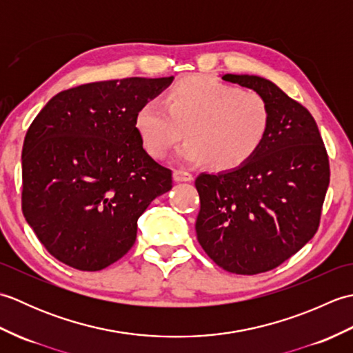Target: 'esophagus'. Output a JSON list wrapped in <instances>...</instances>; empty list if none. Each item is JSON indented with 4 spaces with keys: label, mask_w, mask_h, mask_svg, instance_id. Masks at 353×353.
Listing matches in <instances>:
<instances>
[{
    "label": "esophagus",
    "mask_w": 353,
    "mask_h": 353,
    "mask_svg": "<svg viewBox=\"0 0 353 353\" xmlns=\"http://www.w3.org/2000/svg\"><path fill=\"white\" fill-rule=\"evenodd\" d=\"M172 177H174L176 182H191L192 174L186 170H174L172 172Z\"/></svg>",
    "instance_id": "1"
}]
</instances>
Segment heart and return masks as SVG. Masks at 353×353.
<instances>
[{
	"label": "heart",
	"mask_w": 353,
	"mask_h": 353,
	"mask_svg": "<svg viewBox=\"0 0 353 353\" xmlns=\"http://www.w3.org/2000/svg\"><path fill=\"white\" fill-rule=\"evenodd\" d=\"M272 124L268 101L258 92L209 76H190L172 85L163 108L148 100L134 115L145 152L162 159L181 138L185 162H208L215 171H232L258 153Z\"/></svg>",
	"instance_id": "b5f03b06"
}]
</instances>
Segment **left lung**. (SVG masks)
<instances>
[{
    "instance_id": "left-lung-1",
    "label": "left lung",
    "mask_w": 353,
    "mask_h": 353,
    "mask_svg": "<svg viewBox=\"0 0 353 353\" xmlns=\"http://www.w3.org/2000/svg\"><path fill=\"white\" fill-rule=\"evenodd\" d=\"M223 80L264 97L272 124L243 167L196 179L197 239L226 272L265 273L316 235L331 177L329 157L310 110L272 81L236 74Z\"/></svg>"
}]
</instances>
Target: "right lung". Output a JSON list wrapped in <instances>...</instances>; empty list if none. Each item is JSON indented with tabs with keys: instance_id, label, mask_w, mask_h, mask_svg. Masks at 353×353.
Wrapping results in <instances>:
<instances>
[{
	"instance_id": "right-lung-1",
	"label": "right lung",
	"mask_w": 353,
	"mask_h": 353,
	"mask_svg": "<svg viewBox=\"0 0 353 353\" xmlns=\"http://www.w3.org/2000/svg\"><path fill=\"white\" fill-rule=\"evenodd\" d=\"M171 77L95 81L45 104L22 147L21 206L57 261L99 272L137 239L138 219L172 186V171L144 150L134 115Z\"/></svg>"
}]
</instances>
